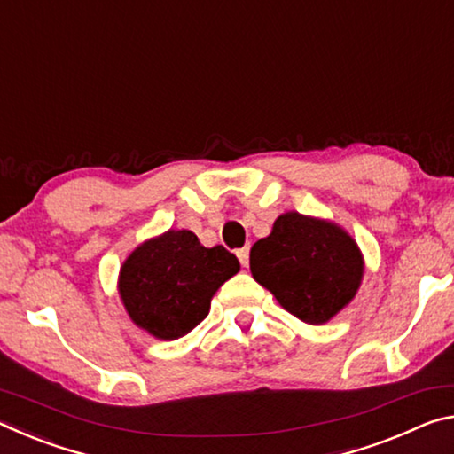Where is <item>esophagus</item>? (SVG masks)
Masks as SVG:
<instances>
[{"label":"esophagus","mask_w":454,"mask_h":454,"mask_svg":"<svg viewBox=\"0 0 454 454\" xmlns=\"http://www.w3.org/2000/svg\"><path fill=\"white\" fill-rule=\"evenodd\" d=\"M236 256H238V260H240L242 266H248V258H250V248H248V246H244V248L236 250Z\"/></svg>","instance_id":"1"}]
</instances>
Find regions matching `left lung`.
I'll return each mask as SVG.
<instances>
[{
    "label": "left lung",
    "instance_id": "1",
    "mask_svg": "<svg viewBox=\"0 0 454 454\" xmlns=\"http://www.w3.org/2000/svg\"><path fill=\"white\" fill-rule=\"evenodd\" d=\"M250 270L290 314L322 325L355 298L363 256L344 230L286 212L252 246Z\"/></svg>",
    "mask_w": 454,
    "mask_h": 454
}]
</instances>
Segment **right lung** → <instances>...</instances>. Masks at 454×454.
Returning a JSON list of instances; mask_svg holds the SVG:
<instances>
[{"instance_id":"add662e5","label":"right lung","mask_w":454,"mask_h":454,"mask_svg":"<svg viewBox=\"0 0 454 454\" xmlns=\"http://www.w3.org/2000/svg\"><path fill=\"white\" fill-rule=\"evenodd\" d=\"M240 270L224 246L206 248L190 230H170L144 242L120 272V296L137 326L176 340L198 326L222 284Z\"/></svg>"}]
</instances>
